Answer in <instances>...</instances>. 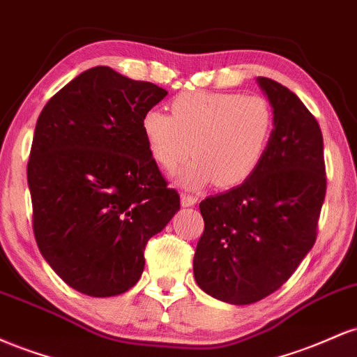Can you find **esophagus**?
I'll return each mask as SVG.
<instances>
[{
    "instance_id": "34e87169",
    "label": "esophagus",
    "mask_w": 357,
    "mask_h": 357,
    "mask_svg": "<svg viewBox=\"0 0 357 357\" xmlns=\"http://www.w3.org/2000/svg\"><path fill=\"white\" fill-rule=\"evenodd\" d=\"M181 204H183L184 208L195 206V204H196V196H191V195H181Z\"/></svg>"
}]
</instances>
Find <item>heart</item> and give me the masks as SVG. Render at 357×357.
I'll list each match as a JSON object with an SVG mask.
<instances>
[{
	"label": "heart",
	"instance_id": "obj_1",
	"mask_svg": "<svg viewBox=\"0 0 357 357\" xmlns=\"http://www.w3.org/2000/svg\"><path fill=\"white\" fill-rule=\"evenodd\" d=\"M169 114L149 109L141 129L154 162L176 174L179 186L198 190L210 181L220 188L238 186L260 167L267 154L275 112L261 96L230 92H188L176 97Z\"/></svg>",
	"mask_w": 357,
	"mask_h": 357
}]
</instances>
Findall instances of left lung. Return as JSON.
Instances as JSON below:
<instances>
[{
	"label": "left lung",
	"mask_w": 357,
	"mask_h": 357,
	"mask_svg": "<svg viewBox=\"0 0 357 357\" xmlns=\"http://www.w3.org/2000/svg\"><path fill=\"white\" fill-rule=\"evenodd\" d=\"M275 130L258 169L199 203L204 231L192 260L208 296L247 305L275 292L315 243L326 198L321 127L294 92L258 77Z\"/></svg>",
	"instance_id": "left-lung-1"
}]
</instances>
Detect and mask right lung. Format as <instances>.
Segmentation results:
<instances>
[{"label":"right lung","mask_w":357,"mask_h":357,"mask_svg":"<svg viewBox=\"0 0 357 357\" xmlns=\"http://www.w3.org/2000/svg\"><path fill=\"white\" fill-rule=\"evenodd\" d=\"M166 96L100 65L59 90L36 121L28 161L35 238L56 275L85 296L136 285L147 240L179 210L141 129Z\"/></svg>","instance_id":"obj_1"}]
</instances>
